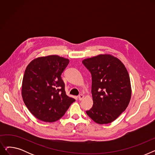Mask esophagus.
I'll use <instances>...</instances> for the list:
<instances>
[{
    "label": "esophagus",
    "instance_id": "34e87169",
    "mask_svg": "<svg viewBox=\"0 0 155 155\" xmlns=\"http://www.w3.org/2000/svg\"><path fill=\"white\" fill-rule=\"evenodd\" d=\"M84 95H82V94H80V95H78V99H79L80 101H82V100L84 99Z\"/></svg>",
    "mask_w": 155,
    "mask_h": 155
}]
</instances>
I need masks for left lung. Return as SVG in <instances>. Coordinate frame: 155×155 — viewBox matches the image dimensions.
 <instances>
[{"instance_id":"left-lung-1","label":"left lung","mask_w":155,"mask_h":155,"mask_svg":"<svg viewBox=\"0 0 155 155\" xmlns=\"http://www.w3.org/2000/svg\"><path fill=\"white\" fill-rule=\"evenodd\" d=\"M82 63L92 75L94 104L87 114L97 124L110 123L126 110L131 99L129 73L124 64L110 54H99Z\"/></svg>"}]
</instances>
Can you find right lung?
Instances as JSON below:
<instances>
[{"label":"right lung","instance_id":"obj_1","mask_svg":"<svg viewBox=\"0 0 155 155\" xmlns=\"http://www.w3.org/2000/svg\"><path fill=\"white\" fill-rule=\"evenodd\" d=\"M68 63V59L50 55L33 60L26 67L22 97L27 108L37 119L54 122L75 101L66 94L61 77Z\"/></svg>","mask_w":155,"mask_h":155}]
</instances>
